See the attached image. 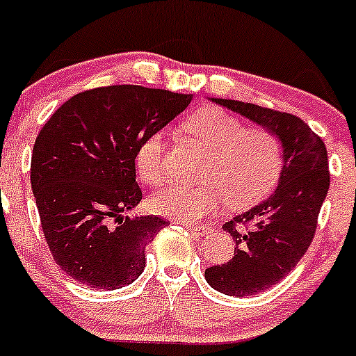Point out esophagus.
Listing matches in <instances>:
<instances>
[{
    "mask_svg": "<svg viewBox=\"0 0 356 356\" xmlns=\"http://www.w3.org/2000/svg\"><path fill=\"white\" fill-rule=\"evenodd\" d=\"M186 229L188 231H191L193 234L196 236H207L211 232V227H208V225H191V224H186Z\"/></svg>",
    "mask_w": 356,
    "mask_h": 356,
    "instance_id": "esophagus-1",
    "label": "esophagus"
}]
</instances>
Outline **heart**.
I'll return each mask as SVG.
<instances>
[{"label":"heart","mask_w":356,"mask_h":356,"mask_svg":"<svg viewBox=\"0 0 356 356\" xmlns=\"http://www.w3.org/2000/svg\"><path fill=\"white\" fill-rule=\"evenodd\" d=\"M186 131L203 143L210 158L203 168L207 182L198 186L170 184L149 200L158 215L181 222H196L229 200L232 207H248L272 191L284 165L282 141L265 127H246L227 111L207 106L196 110ZM165 134L155 132L136 153V170L145 184H156L163 167Z\"/></svg>","instance_id":"obj_1"}]
</instances>
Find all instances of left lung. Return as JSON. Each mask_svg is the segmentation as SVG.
I'll return each mask as SVG.
<instances>
[{"label": "left lung", "mask_w": 356, "mask_h": 356, "mask_svg": "<svg viewBox=\"0 0 356 356\" xmlns=\"http://www.w3.org/2000/svg\"><path fill=\"white\" fill-rule=\"evenodd\" d=\"M281 138L284 167L274 195L222 225L234 239V257L204 270L213 289L250 296L281 282L314 241L329 191L327 149L300 117L236 99H213Z\"/></svg>", "instance_id": "left-lung-1"}]
</instances>
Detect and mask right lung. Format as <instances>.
I'll use <instances>...</instances> for the list:
<instances>
[{
    "mask_svg": "<svg viewBox=\"0 0 356 356\" xmlns=\"http://www.w3.org/2000/svg\"><path fill=\"white\" fill-rule=\"evenodd\" d=\"M189 103L165 89L103 86L72 96L42 125L32 193L51 257L72 279L111 291L143 274L146 246L167 220L124 217L143 198L136 153Z\"/></svg>",
    "mask_w": 356,
    "mask_h": 356,
    "instance_id": "obj_1",
    "label": "right lung"
}]
</instances>
